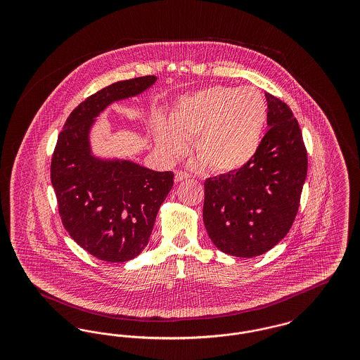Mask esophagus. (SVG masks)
<instances>
[{"mask_svg": "<svg viewBox=\"0 0 360 360\" xmlns=\"http://www.w3.org/2000/svg\"><path fill=\"white\" fill-rule=\"evenodd\" d=\"M188 178H190V175H188V172H175V182H181V181L188 179Z\"/></svg>", "mask_w": 360, "mask_h": 360, "instance_id": "1", "label": "esophagus"}]
</instances>
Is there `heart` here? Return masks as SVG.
<instances>
[{"instance_id": "obj_1", "label": "heart", "mask_w": 360, "mask_h": 360, "mask_svg": "<svg viewBox=\"0 0 360 360\" xmlns=\"http://www.w3.org/2000/svg\"><path fill=\"white\" fill-rule=\"evenodd\" d=\"M269 117L263 93L252 86H212L181 98L169 122L156 120L155 143L169 159L184 154L186 140L213 172H238L257 155Z\"/></svg>"}]
</instances>
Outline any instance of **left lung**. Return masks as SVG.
<instances>
[{
  "mask_svg": "<svg viewBox=\"0 0 360 360\" xmlns=\"http://www.w3.org/2000/svg\"><path fill=\"white\" fill-rule=\"evenodd\" d=\"M267 125L252 160L207 178L204 224L213 244L232 257H259L283 239L298 212L308 154L290 108L266 93Z\"/></svg>",
  "mask_w": 360,
  "mask_h": 360,
  "instance_id": "1",
  "label": "left lung"
}]
</instances>
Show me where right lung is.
<instances>
[{"mask_svg":"<svg viewBox=\"0 0 360 360\" xmlns=\"http://www.w3.org/2000/svg\"><path fill=\"white\" fill-rule=\"evenodd\" d=\"M155 82V75L139 77L87 97L70 113L52 155V188L63 226L78 245L108 263L128 262L148 244L174 172L94 156L90 128L108 105L139 96Z\"/></svg>","mask_w":360,"mask_h":360,"instance_id":"obj_1","label":"right lung"}]
</instances>
